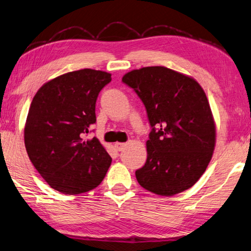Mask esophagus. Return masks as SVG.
Instances as JSON below:
<instances>
[{
	"mask_svg": "<svg viewBox=\"0 0 251 251\" xmlns=\"http://www.w3.org/2000/svg\"><path fill=\"white\" fill-rule=\"evenodd\" d=\"M114 146H115V148L118 150V151H121V150L124 149L126 144L125 143H115V145Z\"/></svg>",
	"mask_w": 251,
	"mask_h": 251,
	"instance_id": "obj_1",
	"label": "esophagus"
}]
</instances>
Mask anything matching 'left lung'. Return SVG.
Returning <instances> with one entry per match:
<instances>
[{
	"instance_id": "left-lung-1",
	"label": "left lung",
	"mask_w": 251,
	"mask_h": 251,
	"mask_svg": "<svg viewBox=\"0 0 251 251\" xmlns=\"http://www.w3.org/2000/svg\"><path fill=\"white\" fill-rule=\"evenodd\" d=\"M144 103L151 130L138 183L158 195L189 189L206 170L215 147V124L197 81L165 67H146L123 76Z\"/></svg>"
}]
</instances>
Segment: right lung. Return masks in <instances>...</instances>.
Wrapping results in <instances>:
<instances>
[{
    "label": "right lung",
    "mask_w": 251,
    "mask_h": 251,
    "mask_svg": "<svg viewBox=\"0 0 251 251\" xmlns=\"http://www.w3.org/2000/svg\"><path fill=\"white\" fill-rule=\"evenodd\" d=\"M107 72L82 69L45 83L30 104L24 139L31 163L52 189L88 192L101 183L112 158L97 137L85 140L97 123L95 104L111 82Z\"/></svg>",
    "instance_id": "add662e5"
}]
</instances>
